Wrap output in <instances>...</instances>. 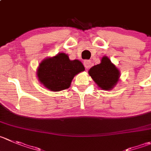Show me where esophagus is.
Returning <instances> with one entry per match:
<instances>
[{"label": "esophagus", "instance_id": "esophagus-1", "mask_svg": "<svg viewBox=\"0 0 151 151\" xmlns=\"http://www.w3.org/2000/svg\"><path fill=\"white\" fill-rule=\"evenodd\" d=\"M83 63H84V65L85 67H86V68H87V69L91 67V61L88 60H84Z\"/></svg>", "mask_w": 151, "mask_h": 151}]
</instances>
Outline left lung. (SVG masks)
I'll list each match as a JSON object with an SVG mask.
<instances>
[{
	"label": "left lung",
	"mask_w": 151,
	"mask_h": 151,
	"mask_svg": "<svg viewBox=\"0 0 151 151\" xmlns=\"http://www.w3.org/2000/svg\"><path fill=\"white\" fill-rule=\"evenodd\" d=\"M88 74L99 88L111 91L119 82L120 71L108 57L103 56L100 63L89 69Z\"/></svg>",
	"instance_id": "1"
}]
</instances>
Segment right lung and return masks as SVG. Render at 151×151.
Segmentation results:
<instances>
[{"instance_id":"add662e5","label":"right lung","mask_w":151,"mask_h":151,"mask_svg":"<svg viewBox=\"0 0 151 151\" xmlns=\"http://www.w3.org/2000/svg\"><path fill=\"white\" fill-rule=\"evenodd\" d=\"M84 70L82 62L71 60L68 55L61 52L43 60L37 69V76L45 88L52 91H60L68 88L74 76Z\"/></svg>"}]
</instances>
